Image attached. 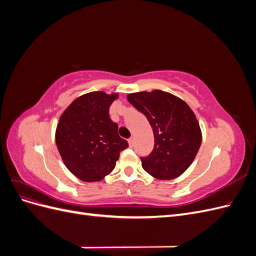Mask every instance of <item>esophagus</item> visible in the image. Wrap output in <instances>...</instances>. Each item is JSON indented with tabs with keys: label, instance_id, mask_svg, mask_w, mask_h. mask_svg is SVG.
Returning a JSON list of instances; mask_svg holds the SVG:
<instances>
[{
	"label": "esophagus",
	"instance_id": "obj_1",
	"mask_svg": "<svg viewBox=\"0 0 256 256\" xmlns=\"http://www.w3.org/2000/svg\"><path fill=\"white\" fill-rule=\"evenodd\" d=\"M128 143H129V146H130V147H132V146H134V138H128Z\"/></svg>",
	"mask_w": 256,
	"mask_h": 256
}]
</instances>
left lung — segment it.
<instances>
[{"label":"left lung","instance_id":"1","mask_svg":"<svg viewBox=\"0 0 256 256\" xmlns=\"http://www.w3.org/2000/svg\"><path fill=\"white\" fill-rule=\"evenodd\" d=\"M127 99L146 116L154 131V150L141 158L143 168L162 180L180 176L202 143L196 114L182 99L160 90L132 92Z\"/></svg>","mask_w":256,"mask_h":256}]
</instances>
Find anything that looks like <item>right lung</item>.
Masks as SVG:
<instances>
[{"label": "right lung", "instance_id": "add662e5", "mask_svg": "<svg viewBox=\"0 0 256 256\" xmlns=\"http://www.w3.org/2000/svg\"><path fill=\"white\" fill-rule=\"evenodd\" d=\"M118 98V92H88L60 115L56 131L58 150L66 168L83 182H99L110 174L120 152L128 147L109 116V108Z\"/></svg>", "mask_w": 256, "mask_h": 256}]
</instances>
